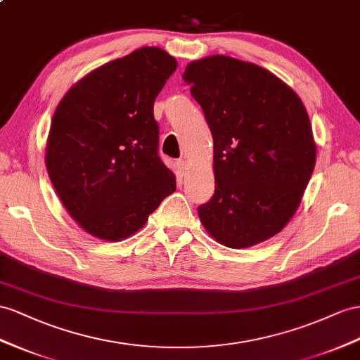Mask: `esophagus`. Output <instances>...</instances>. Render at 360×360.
<instances>
[{"mask_svg": "<svg viewBox=\"0 0 360 360\" xmlns=\"http://www.w3.org/2000/svg\"><path fill=\"white\" fill-rule=\"evenodd\" d=\"M176 165H178V169L184 173L186 172V169H187V162L184 161V160H179V161H176Z\"/></svg>", "mask_w": 360, "mask_h": 360, "instance_id": "34e87169", "label": "esophagus"}]
</instances>
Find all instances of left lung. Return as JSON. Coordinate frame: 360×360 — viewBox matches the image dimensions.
<instances>
[{"label": "left lung", "mask_w": 360, "mask_h": 360, "mask_svg": "<svg viewBox=\"0 0 360 360\" xmlns=\"http://www.w3.org/2000/svg\"><path fill=\"white\" fill-rule=\"evenodd\" d=\"M184 80L214 141V195L198 208L219 243L250 248L280 233L316 162L301 98L271 71L229 56L190 62Z\"/></svg>", "instance_id": "obj_1"}]
</instances>
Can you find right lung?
Returning a JSON list of instances; mask_svg holds the SVG:
<instances>
[{"mask_svg":"<svg viewBox=\"0 0 360 360\" xmlns=\"http://www.w3.org/2000/svg\"><path fill=\"white\" fill-rule=\"evenodd\" d=\"M176 59L143 47L91 71L51 120L45 164L63 207L86 233L120 242L176 190L158 155L153 103Z\"/></svg>","mask_w":360,"mask_h":360,"instance_id":"obj_1","label":"right lung"}]
</instances>
